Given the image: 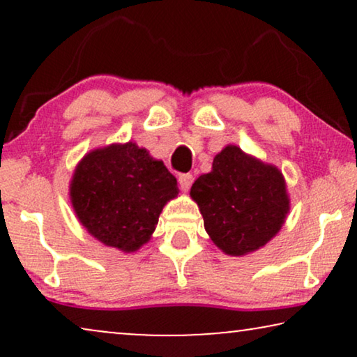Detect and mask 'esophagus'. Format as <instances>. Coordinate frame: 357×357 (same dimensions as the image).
Segmentation results:
<instances>
[{"label":"esophagus","mask_w":357,"mask_h":357,"mask_svg":"<svg viewBox=\"0 0 357 357\" xmlns=\"http://www.w3.org/2000/svg\"><path fill=\"white\" fill-rule=\"evenodd\" d=\"M178 183H180V187H182V190H188L193 183V175L192 174H180Z\"/></svg>","instance_id":"esophagus-1"}]
</instances>
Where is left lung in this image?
Listing matches in <instances>:
<instances>
[{"label": "left lung", "instance_id": "left-lung-1", "mask_svg": "<svg viewBox=\"0 0 357 357\" xmlns=\"http://www.w3.org/2000/svg\"><path fill=\"white\" fill-rule=\"evenodd\" d=\"M190 195L211 241L234 257L265 245L289 211L282 174L237 146H226L214 158L213 170L199 175Z\"/></svg>", "mask_w": 357, "mask_h": 357}]
</instances>
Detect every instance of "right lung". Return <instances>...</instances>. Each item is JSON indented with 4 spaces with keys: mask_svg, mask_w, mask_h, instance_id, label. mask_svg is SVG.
<instances>
[{
    "mask_svg": "<svg viewBox=\"0 0 357 357\" xmlns=\"http://www.w3.org/2000/svg\"><path fill=\"white\" fill-rule=\"evenodd\" d=\"M177 193V178L162 160L135 143L92 151L71 180V203L82 226L123 252L149 241L164 204Z\"/></svg>",
    "mask_w": 357,
    "mask_h": 357,
    "instance_id": "right-lung-1",
    "label": "right lung"
}]
</instances>
